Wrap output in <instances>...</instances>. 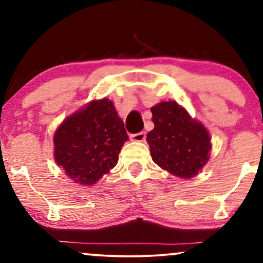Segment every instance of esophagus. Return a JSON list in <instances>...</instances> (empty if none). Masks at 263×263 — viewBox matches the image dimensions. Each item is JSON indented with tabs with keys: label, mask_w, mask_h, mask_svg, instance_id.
Returning <instances> with one entry per match:
<instances>
[{
	"label": "esophagus",
	"mask_w": 263,
	"mask_h": 263,
	"mask_svg": "<svg viewBox=\"0 0 263 263\" xmlns=\"http://www.w3.org/2000/svg\"><path fill=\"white\" fill-rule=\"evenodd\" d=\"M131 140L137 141V142H143L146 140V134H144V132H138V134L131 135Z\"/></svg>",
	"instance_id": "1"
}]
</instances>
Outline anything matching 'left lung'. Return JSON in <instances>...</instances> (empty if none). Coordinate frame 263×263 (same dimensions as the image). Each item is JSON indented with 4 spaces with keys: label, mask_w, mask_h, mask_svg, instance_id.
I'll return each instance as SVG.
<instances>
[{
    "label": "left lung",
    "mask_w": 263,
    "mask_h": 263,
    "mask_svg": "<svg viewBox=\"0 0 263 263\" xmlns=\"http://www.w3.org/2000/svg\"><path fill=\"white\" fill-rule=\"evenodd\" d=\"M155 128L147 135L152 159L180 178H192L204 167L211 149L210 137L177 102H161L151 108Z\"/></svg>",
    "instance_id": "8db88e82"
}]
</instances>
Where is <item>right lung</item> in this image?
Wrapping results in <instances>:
<instances>
[{"label":"right lung","instance_id":"right-lung-1","mask_svg":"<svg viewBox=\"0 0 263 263\" xmlns=\"http://www.w3.org/2000/svg\"><path fill=\"white\" fill-rule=\"evenodd\" d=\"M128 136L112 101H92L65 120L54 135V157L70 179L95 184L112 170Z\"/></svg>","mask_w":263,"mask_h":263}]
</instances>
